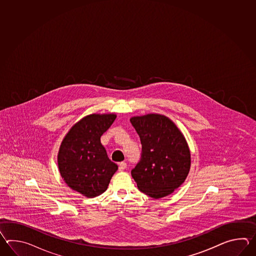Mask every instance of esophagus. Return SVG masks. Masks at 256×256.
Returning a JSON list of instances; mask_svg holds the SVG:
<instances>
[{
  "label": "esophagus",
  "instance_id": "1",
  "mask_svg": "<svg viewBox=\"0 0 256 256\" xmlns=\"http://www.w3.org/2000/svg\"><path fill=\"white\" fill-rule=\"evenodd\" d=\"M126 168H127V164L126 162H122L119 164V171H124Z\"/></svg>",
  "mask_w": 256,
  "mask_h": 256
}]
</instances>
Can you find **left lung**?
Returning a JSON list of instances; mask_svg holds the SVG:
<instances>
[{
  "label": "left lung",
  "mask_w": 256,
  "mask_h": 256,
  "mask_svg": "<svg viewBox=\"0 0 256 256\" xmlns=\"http://www.w3.org/2000/svg\"><path fill=\"white\" fill-rule=\"evenodd\" d=\"M130 122L142 144L141 160L132 170V176L147 196H168L185 182L190 170V150L185 136L163 114L134 116Z\"/></svg>",
  "instance_id": "8db88e82"
}]
</instances>
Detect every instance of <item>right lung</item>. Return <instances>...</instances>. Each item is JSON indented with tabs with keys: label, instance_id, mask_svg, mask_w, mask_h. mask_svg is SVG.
<instances>
[{
	"label": "right lung",
	"instance_id": "1",
	"mask_svg": "<svg viewBox=\"0 0 256 256\" xmlns=\"http://www.w3.org/2000/svg\"><path fill=\"white\" fill-rule=\"evenodd\" d=\"M116 119L114 114L83 117L66 132L58 154L60 176L71 190L95 198L108 188L118 166L110 160L100 136Z\"/></svg>",
	"mask_w": 256,
	"mask_h": 256
}]
</instances>
